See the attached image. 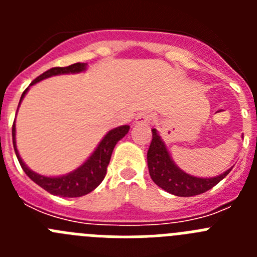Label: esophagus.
Here are the masks:
<instances>
[{"instance_id":"1","label":"esophagus","mask_w":257,"mask_h":257,"mask_svg":"<svg viewBox=\"0 0 257 257\" xmlns=\"http://www.w3.org/2000/svg\"><path fill=\"white\" fill-rule=\"evenodd\" d=\"M151 119H152V114L149 112H142L139 114L136 115L135 118V123L136 124H148L151 123Z\"/></svg>"}]
</instances>
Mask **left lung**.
Listing matches in <instances>:
<instances>
[{
    "label": "left lung",
    "mask_w": 257,
    "mask_h": 257,
    "mask_svg": "<svg viewBox=\"0 0 257 257\" xmlns=\"http://www.w3.org/2000/svg\"><path fill=\"white\" fill-rule=\"evenodd\" d=\"M147 161L152 180L163 190L178 197L198 196L207 192L220 183L233 169L231 166L225 172L213 178H198L187 174L172 160L157 128H152V143L147 154Z\"/></svg>",
    "instance_id": "left-lung-1"
}]
</instances>
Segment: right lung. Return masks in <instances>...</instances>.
Segmentation results:
<instances>
[{
	"label": "right lung",
	"instance_id": "right-lung-1",
	"mask_svg": "<svg viewBox=\"0 0 257 257\" xmlns=\"http://www.w3.org/2000/svg\"><path fill=\"white\" fill-rule=\"evenodd\" d=\"M87 69V63H76L69 67H58L51 68V69L46 70L44 74H41L40 77L33 81L31 85L27 87V90L22 94L20 97L19 106L22 104L23 99L28 92L29 87L36 83L41 82L42 79L50 78L52 76H60V74H77L83 73ZM18 106V109H19ZM130 130L128 124H123V126H118L115 128L109 130L108 133L104 135L100 143L97 144L95 151L90 154L87 160L78 166L76 170L68 172L65 175H59V176H45L35 172L31 170L26 162L22 160L19 151L17 148V128H15V122L13 124V144L14 151L18 157L20 166H22L23 171L26 172L27 176L31 179L32 181H35L37 185L41 188H44L49 193L54 194V196L59 197H67V198H74V197H82L88 194L90 192L97 188V185L103 181L106 174V167L109 165L110 157H112L113 149H114L115 144H117L122 138L126 136V134Z\"/></svg>",
	"mask_w": 257,
	"mask_h": 257
}]
</instances>
